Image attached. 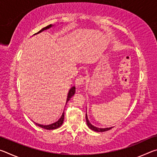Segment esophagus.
I'll return each instance as SVG.
<instances>
[{"mask_svg":"<svg viewBox=\"0 0 157 157\" xmlns=\"http://www.w3.org/2000/svg\"><path fill=\"white\" fill-rule=\"evenodd\" d=\"M84 77L83 75H79L75 79V85L77 86H79L84 84Z\"/></svg>","mask_w":157,"mask_h":157,"instance_id":"esophagus-1","label":"esophagus"}]
</instances>
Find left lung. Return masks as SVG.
Listing matches in <instances>:
<instances>
[{
	"mask_svg": "<svg viewBox=\"0 0 157 157\" xmlns=\"http://www.w3.org/2000/svg\"><path fill=\"white\" fill-rule=\"evenodd\" d=\"M86 123H87V125L89 127L90 129L94 130V131L95 132H106V131H108V130H109L111 129H112L113 127H107V128H100V127H95L94 126V124H92L91 123H90V121H89L88 119V117H87V114L86 113Z\"/></svg>",
	"mask_w": 157,
	"mask_h": 157,
	"instance_id": "1",
	"label": "left lung"
}]
</instances>
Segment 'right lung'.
Instances as JSON below:
<instances>
[{"instance_id": "right-lung-1", "label": "right lung", "mask_w": 157, "mask_h": 157, "mask_svg": "<svg viewBox=\"0 0 157 157\" xmlns=\"http://www.w3.org/2000/svg\"><path fill=\"white\" fill-rule=\"evenodd\" d=\"M50 27H52V25L50 24L49 25L46 26V27H45L44 28H42L40 31H39L37 33H39L42 32L43 30H46V29H48ZM75 86H73L72 88L70 89V91L68 92V97H67V100H66V103H67L68 101L71 99V98L73 96V95L75 94ZM63 119H64V112H63L62 116L60 117V118L59 120L57 121L56 122H55V123H51V124H39V123H35V122H34V123H35L36 125H38L39 127H41V128L45 129H48V130H50V129H57L58 127H59L62 124H63Z\"/></svg>"}]
</instances>
